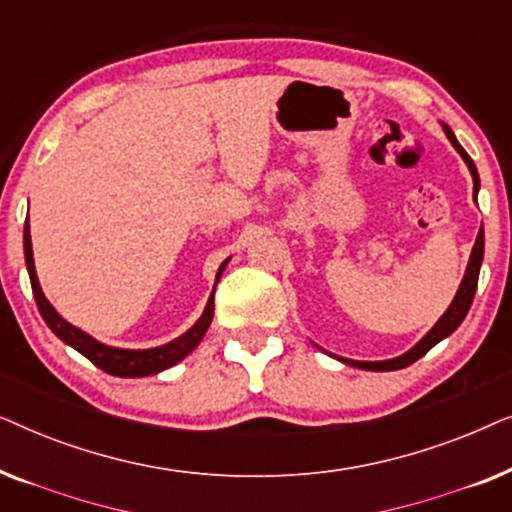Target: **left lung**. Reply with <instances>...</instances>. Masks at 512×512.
Here are the masks:
<instances>
[{
    "label": "left lung",
    "mask_w": 512,
    "mask_h": 512,
    "mask_svg": "<svg viewBox=\"0 0 512 512\" xmlns=\"http://www.w3.org/2000/svg\"><path fill=\"white\" fill-rule=\"evenodd\" d=\"M443 125L447 139H450V144L457 149V153L461 158H464V163L468 165V172H471L473 177V195L475 200H478V191H480V177H478V167L471 160V156L464 151V146L457 142V137H454V132L447 128L445 123ZM482 256H485V230H478V237H475V244L471 249V258H468V265H466V272H464V279H461L457 293H454L452 303L447 310L443 312V317H440L436 324L431 326V331L424 335L422 340L417 342L415 347H410L408 352L396 356V359H384V361H354V359H345V356H338V354H331V352H324L328 356H333V359H338L340 363H345V366H352V368H361V370H375V373H387V370H401L405 366H410V363H415L417 359H422V356L429 352L431 347H436L440 340L450 338V335L457 331L461 326V321L466 319L468 310H471V303H473V296H475V289H478V277H480V265H482ZM319 347V345H317ZM321 349V347H319Z\"/></svg>",
    "instance_id": "1"
}]
</instances>
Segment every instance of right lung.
<instances>
[{"instance_id":"right-lung-1","label":"right lung","mask_w":512,"mask_h":512,"mask_svg":"<svg viewBox=\"0 0 512 512\" xmlns=\"http://www.w3.org/2000/svg\"><path fill=\"white\" fill-rule=\"evenodd\" d=\"M23 249H25V265H27V275H30V284H32V293L34 300H37V307L44 317L46 326L58 335V338L65 342V345L74 347L76 352L86 356L88 361H93L97 368H102L104 373L116 375V377H146V375H156L163 373V370L177 366L179 361H184L188 354L193 352L195 347L200 345L202 338H205L209 324H212L214 317V291L216 284L226 270V265L230 261V256L219 265V272H216L214 279V289L209 293V300L205 305V312L200 314V319L188 328L186 333H181L179 338H174L170 342L160 347H149V349H123V347H111L104 345L93 335L81 331L79 326L69 324L67 319H62V314L51 305V300L44 296L41 291L39 277H37V268H34V251H32V237H30V219H25V228H23Z\"/></svg>"}]
</instances>
